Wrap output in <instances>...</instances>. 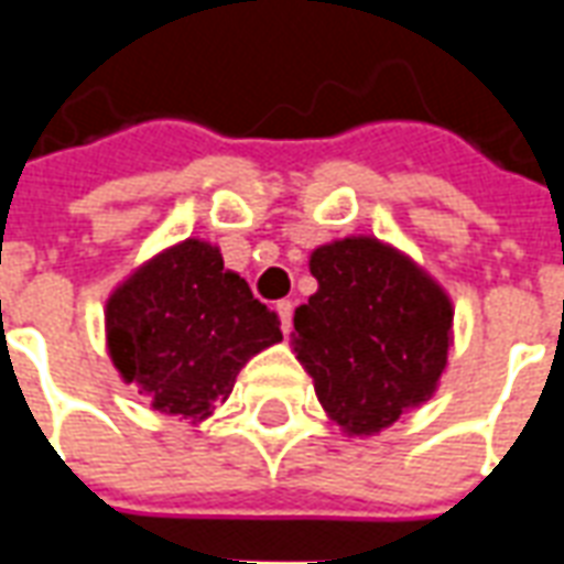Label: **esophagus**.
I'll use <instances>...</instances> for the list:
<instances>
[{"label": "esophagus", "instance_id": "obj_1", "mask_svg": "<svg viewBox=\"0 0 564 564\" xmlns=\"http://www.w3.org/2000/svg\"><path fill=\"white\" fill-rule=\"evenodd\" d=\"M278 314H281L283 332L293 329V302H290V299H286V302H278Z\"/></svg>", "mask_w": 564, "mask_h": 564}]
</instances>
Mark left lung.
Here are the masks:
<instances>
[{
	"label": "left lung",
	"instance_id": "left-lung-1",
	"mask_svg": "<svg viewBox=\"0 0 564 564\" xmlns=\"http://www.w3.org/2000/svg\"><path fill=\"white\" fill-rule=\"evenodd\" d=\"M311 274L319 286L295 307L293 350L326 414L350 435H375L429 402L447 366V293L378 238L317 247Z\"/></svg>",
	"mask_w": 564,
	"mask_h": 564
}]
</instances>
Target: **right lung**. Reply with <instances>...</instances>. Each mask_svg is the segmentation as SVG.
Masks as SVG:
<instances>
[{
  "label": "right lung",
  "mask_w": 564,
  "mask_h": 564,
  "mask_svg": "<svg viewBox=\"0 0 564 564\" xmlns=\"http://www.w3.org/2000/svg\"><path fill=\"white\" fill-rule=\"evenodd\" d=\"M108 354L153 411L205 420L250 356L278 344L281 319L253 299L220 250L186 238L144 262L105 305Z\"/></svg>",
  "instance_id": "right-lung-1"
}]
</instances>
